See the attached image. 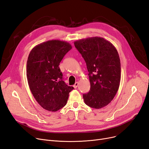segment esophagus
Wrapping results in <instances>:
<instances>
[{"label": "esophagus", "instance_id": "obj_1", "mask_svg": "<svg viewBox=\"0 0 149 149\" xmlns=\"http://www.w3.org/2000/svg\"><path fill=\"white\" fill-rule=\"evenodd\" d=\"M78 85H79V83L78 82H75V83L74 84V85L73 86H74V88H77V86H78Z\"/></svg>", "mask_w": 149, "mask_h": 149}]
</instances>
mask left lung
I'll list each match as a JSON object with an SVG mask.
<instances>
[{
  "label": "left lung",
  "instance_id": "8db88e82",
  "mask_svg": "<svg viewBox=\"0 0 149 149\" xmlns=\"http://www.w3.org/2000/svg\"><path fill=\"white\" fill-rule=\"evenodd\" d=\"M75 47L85 60L90 91L83 94L88 106L100 109L108 105L117 93L120 81V61L117 50L105 39L91 37L76 41Z\"/></svg>",
  "mask_w": 149,
  "mask_h": 149
}]
</instances>
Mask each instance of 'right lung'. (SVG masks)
<instances>
[{"instance_id":"right-lung-1","label":"right lung","mask_w":149,"mask_h":149,"mask_svg":"<svg viewBox=\"0 0 149 149\" xmlns=\"http://www.w3.org/2000/svg\"><path fill=\"white\" fill-rule=\"evenodd\" d=\"M72 46L60 40H50L31 49L27 63V78L35 99L44 109L56 111L66 105L74 87L63 80L59 64Z\"/></svg>"}]
</instances>
